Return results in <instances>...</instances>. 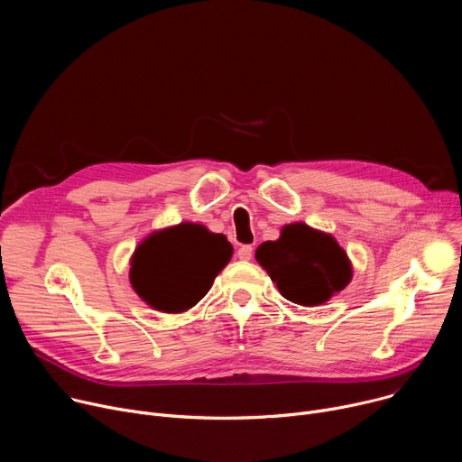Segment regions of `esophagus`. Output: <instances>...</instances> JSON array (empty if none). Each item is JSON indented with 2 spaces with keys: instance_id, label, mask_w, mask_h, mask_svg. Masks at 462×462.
Returning <instances> with one entry per match:
<instances>
[{
  "instance_id": "esophagus-1",
  "label": "esophagus",
  "mask_w": 462,
  "mask_h": 462,
  "mask_svg": "<svg viewBox=\"0 0 462 462\" xmlns=\"http://www.w3.org/2000/svg\"><path fill=\"white\" fill-rule=\"evenodd\" d=\"M252 255H254V248H252L250 245H243V246L237 250V257L243 259V261L252 259Z\"/></svg>"
}]
</instances>
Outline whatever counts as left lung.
<instances>
[{
	"label": "left lung",
	"mask_w": 462,
	"mask_h": 462,
	"mask_svg": "<svg viewBox=\"0 0 462 462\" xmlns=\"http://www.w3.org/2000/svg\"><path fill=\"white\" fill-rule=\"evenodd\" d=\"M255 261L283 298L305 307L328 301L353 278V265L338 241L305 223L285 225L280 239L261 243Z\"/></svg>",
	"instance_id": "8db88e82"
}]
</instances>
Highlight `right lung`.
Listing matches in <instances>:
<instances>
[{
	"instance_id": "1",
	"label": "right lung",
	"mask_w": 462,
	"mask_h": 462,
	"mask_svg": "<svg viewBox=\"0 0 462 462\" xmlns=\"http://www.w3.org/2000/svg\"><path fill=\"white\" fill-rule=\"evenodd\" d=\"M232 254L223 234L180 223L141 241L129 259V282L152 309L179 314L207 296Z\"/></svg>"
}]
</instances>
